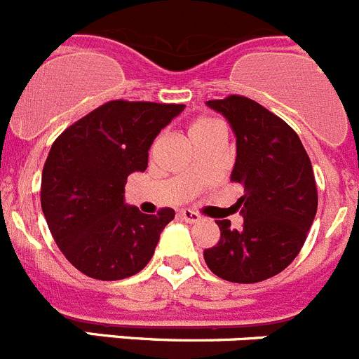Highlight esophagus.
<instances>
[{
	"mask_svg": "<svg viewBox=\"0 0 359 359\" xmlns=\"http://www.w3.org/2000/svg\"><path fill=\"white\" fill-rule=\"evenodd\" d=\"M179 216L184 219V222H189V224H195V222H198L200 219L198 212L191 211V209H182V211H179Z\"/></svg>",
	"mask_w": 359,
	"mask_h": 359,
	"instance_id": "34e87169",
	"label": "esophagus"
}]
</instances>
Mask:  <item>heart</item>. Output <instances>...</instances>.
<instances>
[{
  "label": "heart",
  "mask_w": 359,
  "mask_h": 359,
  "mask_svg": "<svg viewBox=\"0 0 359 359\" xmlns=\"http://www.w3.org/2000/svg\"><path fill=\"white\" fill-rule=\"evenodd\" d=\"M187 134H189V140L196 143L212 135H224V130H222V125L211 116H196L187 125Z\"/></svg>",
  "instance_id": "heart-1"
}]
</instances>
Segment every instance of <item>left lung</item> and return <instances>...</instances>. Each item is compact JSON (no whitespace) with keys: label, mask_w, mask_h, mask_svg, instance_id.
<instances>
[{"label":"left lung","mask_w":359,"mask_h":359,"mask_svg":"<svg viewBox=\"0 0 359 359\" xmlns=\"http://www.w3.org/2000/svg\"><path fill=\"white\" fill-rule=\"evenodd\" d=\"M208 105L229 119L236 134L232 182L245 187L236 209L243 225L216 219L219 240L203 250L215 276L252 284L288 266L308 238L318 193L309 156L297 132L254 100L229 95Z\"/></svg>","instance_id":"left-lung-1"}]
</instances>
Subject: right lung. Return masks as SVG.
I'll return each instance as SVG.
<instances>
[{
  "label": "right lung",
  "mask_w": 359,
  "mask_h": 359,
  "mask_svg": "<svg viewBox=\"0 0 359 359\" xmlns=\"http://www.w3.org/2000/svg\"><path fill=\"white\" fill-rule=\"evenodd\" d=\"M182 103L112 100L53 141L41 180V208L66 259L87 277L127 279L141 272L172 208L143 215L125 203V182L144 172L148 150Z\"/></svg>",
  "instance_id": "right-lung-1"
}]
</instances>
